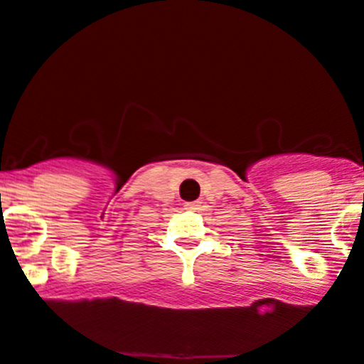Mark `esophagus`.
Masks as SVG:
<instances>
[{
  "instance_id": "1",
  "label": "esophagus",
  "mask_w": 364,
  "mask_h": 364,
  "mask_svg": "<svg viewBox=\"0 0 364 364\" xmlns=\"http://www.w3.org/2000/svg\"><path fill=\"white\" fill-rule=\"evenodd\" d=\"M185 208H186V210H196V208H198V203H196V202L185 203Z\"/></svg>"
}]
</instances>
